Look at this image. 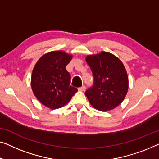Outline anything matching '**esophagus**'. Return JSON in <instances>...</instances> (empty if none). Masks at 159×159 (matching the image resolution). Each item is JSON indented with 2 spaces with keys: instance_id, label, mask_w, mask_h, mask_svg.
<instances>
[{
  "instance_id": "34e87169",
  "label": "esophagus",
  "mask_w": 159,
  "mask_h": 159,
  "mask_svg": "<svg viewBox=\"0 0 159 159\" xmlns=\"http://www.w3.org/2000/svg\"><path fill=\"white\" fill-rule=\"evenodd\" d=\"M85 90H86V86H83L81 87H80V88H79V91H84Z\"/></svg>"
}]
</instances>
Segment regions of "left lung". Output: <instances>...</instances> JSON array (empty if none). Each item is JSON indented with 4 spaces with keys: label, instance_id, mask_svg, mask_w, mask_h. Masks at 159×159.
Returning a JSON list of instances; mask_svg holds the SVG:
<instances>
[{
    "label": "left lung",
    "instance_id": "1",
    "mask_svg": "<svg viewBox=\"0 0 159 159\" xmlns=\"http://www.w3.org/2000/svg\"><path fill=\"white\" fill-rule=\"evenodd\" d=\"M86 61L93 76V86L85 92L90 104L102 111L117 107L128 90V78L122 62L106 52L89 55Z\"/></svg>",
    "mask_w": 159,
    "mask_h": 159
}]
</instances>
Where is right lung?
I'll use <instances>...</instances> for the list:
<instances>
[{"instance_id": "right-lung-1", "label": "right lung", "mask_w": 159, "mask_h": 159, "mask_svg": "<svg viewBox=\"0 0 159 159\" xmlns=\"http://www.w3.org/2000/svg\"><path fill=\"white\" fill-rule=\"evenodd\" d=\"M72 55L52 51L38 60L32 71V89L37 99L50 109H58L68 103L78 89L70 86V74L66 67Z\"/></svg>"}]
</instances>
